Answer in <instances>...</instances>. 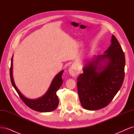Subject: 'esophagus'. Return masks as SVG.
<instances>
[{
    "mask_svg": "<svg viewBox=\"0 0 134 134\" xmlns=\"http://www.w3.org/2000/svg\"><path fill=\"white\" fill-rule=\"evenodd\" d=\"M78 66L76 64H72L69 69V73L72 76H76L79 73Z\"/></svg>",
    "mask_w": 134,
    "mask_h": 134,
    "instance_id": "1",
    "label": "esophagus"
}]
</instances>
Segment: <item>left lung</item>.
<instances>
[{
    "instance_id": "obj_1",
    "label": "left lung",
    "mask_w": 134,
    "mask_h": 134,
    "mask_svg": "<svg viewBox=\"0 0 134 134\" xmlns=\"http://www.w3.org/2000/svg\"><path fill=\"white\" fill-rule=\"evenodd\" d=\"M125 65L124 52L112 35L111 46L104 54L89 62L77 79L79 98L84 108L97 110L111 102L122 85Z\"/></svg>"
}]
</instances>
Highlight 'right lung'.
I'll return each mask as SVG.
<instances>
[{
    "mask_svg": "<svg viewBox=\"0 0 134 134\" xmlns=\"http://www.w3.org/2000/svg\"><path fill=\"white\" fill-rule=\"evenodd\" d=\"M13 58L11 60V65L10 68V80L12 84L15 91H17L20 98L23 101L27 106L32 109L33 110L42 112H51L55 110L57 108L59 104V99L56 95V92H57L60 87L62 86L63 82L62 79V75L64 70L61 71L59 73L56 75L52 83L50 86L48 88V91L42 97L40 98L31 99L27 98L26 97L23 96L21 93L19 91L17 87L15 86L14 82V80L12 75V68H13Z\"/></svg>",
    "mask_w": 134,
    "mask_h": 134,
    "instance_id": "1",
    "label": "right lung"
}]
</instances>
